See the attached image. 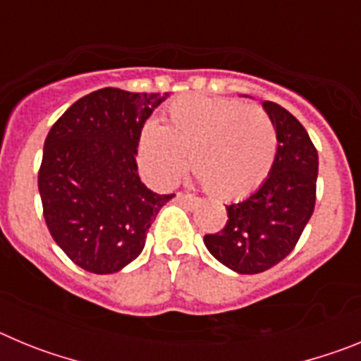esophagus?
Masks as SVG:
<instances>
[{"instance_id": "34e87169", "label": "esophagus", "mask_w": 361, "mask_h": 361, "mask_svg": "<svg viewBox=\"0 0 361 361\" xmlns=\"http://www.w3.org/2000/svg\"><path fill=\"white\" fill-rule=\"evenodd\" d=\"M175 199H177V202L184 204V206H186V208H190V209H193L197 206V204L200 202V200L197 199V197L186 195V193H177V197H175Z\"/></svg>"}]
</instances>
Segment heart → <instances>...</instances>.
<instances>
[{
    "instance_id": "b5f03b06",
    "label": "heart",
    "mask_w": 361,
    "mask_h": 361,
    "mask_svg": "<svg viewBox=\"0 0 361 361\" xmlns=\"http://www.w3.org/2000/svg\"><path fill=\"white\" fill-rule=\"evenodd\" d=\"M190 166L204 188L226 200L244 199L269 177L279 133L262 108L237 99L183 95L168 104L164 124L142 126L137 157L153 183L170 186Z\"/></svg>"
}]
</instances>
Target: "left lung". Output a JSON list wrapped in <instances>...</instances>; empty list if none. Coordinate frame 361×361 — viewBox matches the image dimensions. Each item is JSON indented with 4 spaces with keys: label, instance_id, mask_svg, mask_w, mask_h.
<instances>
[{
    "label": "left lung",
    "instance_id": "left-lung-1",
    "mask_svg": "<svg viewBox=\"0 0 361 361\" xmlns=\"http://www.w3.org/2000/svg\"><path fill=\"white\" fill-rule=\"evenodd\" d=\"M279 133V152L269 177L247 199L226 206L224 229L204 237L209 253L240 275H257L295 250L314 212L318 152L309 133L280 104L264 101Z\"/></svg>",
    "mask_w": 361,
    "mask_h": 361
}]
</instances>
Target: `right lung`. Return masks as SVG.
Listing matches in <instances>:
<instances>
[{
    "mask_svg": "<svg viewBox=\"0 0 361 361\" xmlns=\"http://www.w3.org/2000/svg\"><path fill=\"white\" fill-rule=\"evenodd\" d=\"M168 94L119 88L92 92L54 123L37 186L44 222L73 264L110 275L141 255L146 231L173 195H159L137 173V142Z\"/></svg>",
    "mask_w": 361,
    "mask_h": 361,
    "instance_id": "obj_1",
    "label": "right lung"
}]
</instances>
